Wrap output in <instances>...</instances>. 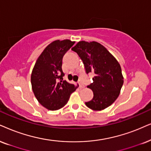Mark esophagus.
Returning <instances> with one entry per match:
<instances>
[{
    "mask_svg": "<svg viewBox=\"0 0 151 151\" xmlns=\"http://www.w3.org/2000/svg\"><path fill=\"white\" fill-rule=\"evenodd\" d=\"M78 83H79V88H84V85H83V83H81V81H78Z\"/></svg>",
    "mask_w": 151,
    "mask_h": 151,
    "instance_id": "obj_1",
    "label": "esophagus"
}]
</instances>
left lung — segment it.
<instances>
[{"label":"left lung","instance_id":"obj_1","mask_svg":"<svg viewBox=\"0 0 151 151\" xmlns=\"http://www.w3.org/2000/svg\"><path fill=\"white\" fill-rule=\"evenodd\" d=\"M72 50L82 60L86 74H95L93 82L87 86L93 91V98L86 102V105L94 111L103 110L111 105L123 84L121 68L117 60L97 42L80 41Z\"/></svg>","mask_w":151,"mask_h":151}]
</instances>
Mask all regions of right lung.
<instances>
[{
  "instance_id": "add662e5",
  "label": "right lung",
  "mask_w": 151,
  "mask_h": 151,
  "mask_svg": "<svg viewBox=\"0 0 151 151\" xmlns=\"http://www.w3.org/2000/svg\"><path fill=\"white\" fill-rule=\"evenodd\" d=\"M75 42L56 40L44 49L38 57L31 74L33 93L40 104L51 111L64 106L78 86L63 80V58Z\"/></svg>"
}]
</instances>
